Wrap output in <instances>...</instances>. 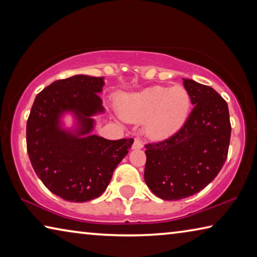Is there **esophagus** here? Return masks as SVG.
<instances>
[{
  "mask_svg": "<svg viewBox=\"0 0 257 257\" xmlns=\"http://www.w3.org/2000/svg\"><path fill=\"white\" fill-rule=\"evenodd\" d=\"M143 147V142L141 138H135V142H134V145H133V149L134 150H141Z\"/></svg>",
  "mask_w": 257,
  "mask_h": 257,
  "instance_id": "obj_1",
  "label": "esophagus"
}]
</instances>
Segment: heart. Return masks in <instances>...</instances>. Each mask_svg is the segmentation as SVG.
Returning a JSON list of instances; mask_svg holds the SVG:
<instances>
[{
  "mask_svg": "<svg viewBox=\"0 0 257 257\" xmlns=\"http://www.w3.org/2000/svg\"><path fill=\"white\" fill-rule=\"evenodd\" d=\"M190 106V95L184 86H155L124 95L119 110L125 120H145L147 136L161 139L171 136L184 125Z\"/></svg>",
  "mask_w": 257,
  "mask_h": 257,
  "instance_id": "obj_1",
  "label": "heart"
}]
</instances>
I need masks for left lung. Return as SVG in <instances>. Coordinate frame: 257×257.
I'll return each mask as SVG.
<instances>
[{
    "label": "left lung",
    "mask_w": 257,
    "mask_h": 257,
    "mask_svg": "<svg viewBox=\"0 0 257 257\" xmlns=\"http://www.w3.org/2000/svg\"><path fill=\"white\" fill-rule=\"evenodd\" d=\"M194 104L180 130L145 145L144 179L164 201L193 196L205 188L227 160L231 136L228 104L210 86L184 79Z\"/></svg>",
    "instance_id": "obj_1"
}]
</instances>
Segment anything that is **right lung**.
Returning a JSON list of instances; mask_svg holds the SVG:
<instances>
[{
  "instance_id": "add662e5",
  "label": "right lung",
  "mask_w": 257,
  "mask_h": 257,
  "mask_svg": "<svg viewBox=\"0 0 257 257\" xmlns=\"http://www.w3.org/2000/svg\"><path fill=\"white\" fill-rule=\"evenodd\" d=\"M103 85V77L85 75L56 80L37 94L28 116L30 163L46 188L69 202L101 196L134 143L133 138L108 141L88 135L94 128L90 116L104 111L98 95ZM68 110L80 122L76 134L59 125L60 115Z\"/></svg>"
}]
</instances>
